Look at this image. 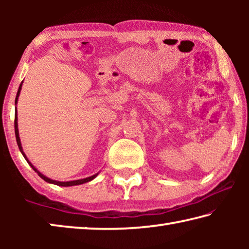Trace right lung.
Masks as SVG:
<instances>
[{"label":"right lung","instance_id":"1","mask_svg":"<svg viewBox=\"0 0 249 249\" xmlns=\"http://www.w3.org/2000/svg\"><path fill=\"white\" fill-rule=\"evenodd\" d=\"M22 84H23V82L19 84V88H18V94H16V99H15V105L18 104V96H19V93H20V90H22ZM16 108V107H15ZM16 111V109H15ZM14 127H15V136H16V142H18V148H19V150H20V153H22V155L24 156V158L27 160V162H28V165L31 166L34 170H35L37 174H38V176L40 177L41 179H44L46 182H48V183H53V184H57V185H60V187H71V185H78V184H82V183H86V182H89V181H91V180H93L96 176L99 175V172L98 174H95V175H93V176H91V177H88V178H84V179H79V180H73V181H66V182H64V181H57V180H53V179H49L48 177H46V176H44L43 174H41V172H39L38 170L36 169L35 167H34L33 165H32V162L29 161V160L27 159V157H26V155H25V153L23 151V147H22V144H20V140H19V134H18V111H16V114H15V120H14Z\"/></svg>","mask_w":249,"mask_h":249}]
</instances>
